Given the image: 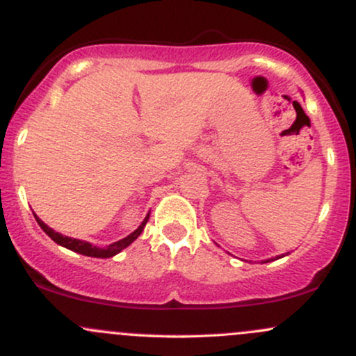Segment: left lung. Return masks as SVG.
Masks as SVG:
<instances>
[{
	"label": "left lung",
	"instance_id": "left-lung-1",
	"mask_svg": "<svg viewBox=\"0 0 356 356\" xmlns=\"http://www.w3.org/2000/svg\"><path fill=\"white\" fill-rule=\"evenodd\" d=\"M280 257H283V256H276V259H280ZM268 261H269V259H266V261H264V263H268Z\"/></svg>",
	"mask_w": 356,
	"mask_h": 356
}]
</instances>
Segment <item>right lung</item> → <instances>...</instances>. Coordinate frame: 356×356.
Segmentation results:
<instances>
[{
  "mask_svg": "<svg viewBox=\"0 0 356 356\" xmlns=\"http://www.w3.org/2000/svg\"><path fill=\"white\" fill-rule=\"evenodd\" d=\"M35 219H36V222L40 224V227H42V229L47 232V234L50 236V238L55 241L56 244H60V246L70 249V251H73V252H79V254L90 256V257H112V256L118 254V252H120L122 249H125L127 246H130V244H132L134 241H136L138 236L142 234V231H144V227H145V224H147V220H149V214L145 216V219L142 220L140 226H138L137 229L132 232V234H129L124 239L117 241V243L110 244V246H107V248H97V246H93V244L87 243V241L68 238V236L60 234V232L53 231L51 227H48L47 224H44L43 220L38 218V216H35Z\"/></svg>",
  "mask_w": 356,
  "mask_h": 356,
  "instance_id": "1",
  "label": "right lung"
}]
</instances>
